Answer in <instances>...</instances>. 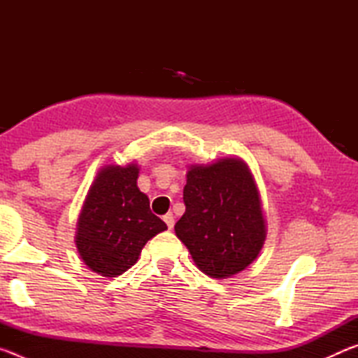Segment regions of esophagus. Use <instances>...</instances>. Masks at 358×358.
I'll return each mask as SVG.
<instances>
[{
    "instance_id": "34e87169",
    "label": "esophagus",
    "mask_w": 358,
    "mask_h": 358,
    "mask_svg": "<svg viewBox=\"0 0 358 358\" xmlns=\"http://www.w3.org/2000/svg\"><path fill=\"white\" fill-rule=\"evenodd\" d=\"M162 220H164V222L167 224V227H169V229H173L175 217H173V215H172V213H167V215H164V217H162Z\"/></svg>"
}]
</instances>
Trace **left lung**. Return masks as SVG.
Segmentation results:
<instances>
[{"instance_id": "obj_1", "label": "left lung", "mask_w": 358, "mask_h": 358, "mask_svg": "<svg viewBox=\"0 0 358 358\" xmlns=\"http://www.w3.org/2000/svg\"><path fill=\"white\" fill-rule=\"evenodd\" d=\"M183 189L186 211L175 234L211 278H229L257 257L265 221L256 183L237 157L192 166Z\"/></svg>"}]
</instances>
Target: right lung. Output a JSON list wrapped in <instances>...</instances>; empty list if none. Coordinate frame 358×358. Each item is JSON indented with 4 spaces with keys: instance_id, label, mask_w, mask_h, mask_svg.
I'll use <instances>...</instances> for the list:
<instances>
[{
    "instance_id": "1",
    "label": "right lung",
    "mask_w": 358,
    "mask_h": 358,
    "mask_svg": "<svg viewBox=\"0 0 358 358\" xmlns=\"http://www.w3.org/2000/svg\"><path fill=\"white\" fill-rule=\"evenodd\" d=\"M138 169L107 166L85 199L76 245L96 273L115 278L137 262L138 254L166 222L151 213L150 201L137 187Z\"/></svg>"
}]
</instances>
